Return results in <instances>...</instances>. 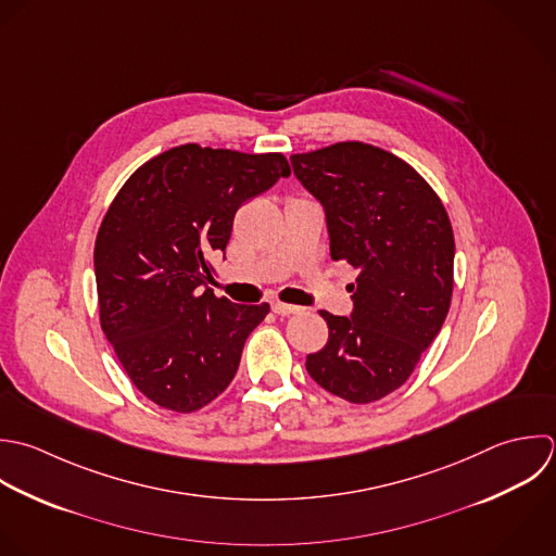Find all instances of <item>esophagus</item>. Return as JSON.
I'll return each instance as SVG.
<instances>
[{"instance_id":"esophagus-1","label":"esophagus","mask_w":556,"mask_h":556,"mask_svg":"<svg viewBox=\"0 0 556 556\" xmlns=\"http://www.w3.org/2000/svg\"><path fill=\"white\" fill-rule=\"evenodd\" d=\"M273 312L275 314H281V316H290V314H301L303 307L299 305H290V303H281V301H275L273 303Z\"/></svg>"}]
</instances>
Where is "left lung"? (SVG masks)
Segmentation results:
<instances>
[{"label": "left lung", "mask_w": 556, "mask_h": 556, "mask_svg": "<svg viewBox=\"0 0 556 556\" xmlns=\"http://www.w3.org/2000/svg\"><path fill=\"white\" fill-rule=\"evenodd\" d=\"M290 162L325 207L331 257L357 270L351 318L320 312L329 340L305 368L333 396L375 403L409 379L446 320L451 218L425 177L379 147L336 142Z\"/></svg>", "instance_id": "8db88e82"}]
</instances>
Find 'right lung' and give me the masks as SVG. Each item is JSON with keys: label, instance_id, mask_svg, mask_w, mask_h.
<instances>
[{"label": "right lung", "instance_id": "add662e5", "mask_svg": "<svg viewBox=\"0 0 556 556\" xmlns=\"http://www.w3.org/2000/svg\"><path fill=\"white\" fill-rule=\"evenodd\" d=\"M288 175L281 153L188 142L144 162L110 203L94 240L99 323L155 405L192 414L236 377L270 305L214 296L210 257L225 253L238 207Z\"/></svg>", "mask_w": 556, "mask_h": 556}]
</instances>
